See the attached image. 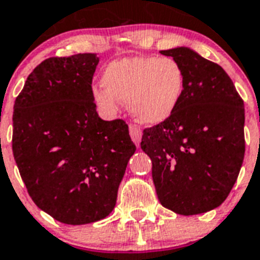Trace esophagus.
<instances>
[{
	"label": "esophagus",
	"instance_id": "obj_1",
	"mask_svg": "<svg viewBox=\"0 0 260 260\" xmlns=\"http://www.w3.org/2000/svg\"><path fill=\"white\" fill-rule=\"evenodd\" d=\"M129 135H131V139H132L133 143L139 146L140 143H141V137H143V132H141V129H140L139 127H136V125L131 124V125H129Z\"/></svg>",
	"mask_w": 260,
	"mask_h": 260
}]
</instances>
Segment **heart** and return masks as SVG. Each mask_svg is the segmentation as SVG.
Masks as SVG:
<instances>
[{
	"instance_id": "b5f03b06",
	"label": "heart",
	"mask_w": 260,
	"mask_h": 260,
	"mask_svg": "<svg viewBox=\"0 0 260 260\" xmlns=\"http://www.w3.org/2000/svg\"><path fill=\"white\" fill-rule=\"evenodd\" d=\"M103 86H92V101L108 114L119 110L120 101L140 123L157 125L179 107L186 89V74L173 57L128 56L106 67Z\"/></svg>"
}]
</instances>
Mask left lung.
Wrapping results in <instances>:
<instances>
[{
  "label": "left lung",
  "instance_id": "obj_1",
  "mask_svg": "<svg viewBox=\"0 0 260 260\" xmlns=\"http://www.w3.org/2000/svg\"><path fill=\"white\" fill-rule=\"evenodd\" d=\"M177 60L186 89L168 120L144 131L158 200L178 214L205 213L225 202L245 155V107L226 72L188 47L161 51Z\"/></svg>",
  "mask_w": 260,
  "mask_h": 260
}]
</instances>
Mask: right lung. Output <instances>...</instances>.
I'll list each match as a JSON object with an SVG mask.
<instances>
[{
    "instance_id": "obj_1",
    "label": "right lung",
    "mask_w": 260,
    "mask_h": 260,
    "mask_svg": "<svg viewBox=\"0 0 260 260\" xmlns=\"http://www.w3.org/2000/svg\"><path fill=\"white\" fill-rule=\"evenodd\" d=\"M96 53L47 58L13 112V154L38 207L68 225L107 217L136 152L125 121H106L91 96Z\"/></svg>"
}]
</instances>
